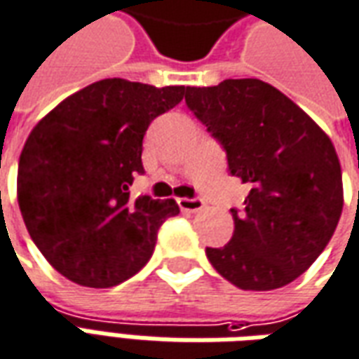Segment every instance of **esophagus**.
I'll return each instance as SVG.
<instances>
[{"label":"esophagus","mask_w":359,"mask_h":359,"mask_svg":"<svg viewBox=\"0 0 359 359\" xmlns=\"http://www.w3.org/2000/svg\"><path fill=\"white\" fill-rule=\"evenodd\" d=\"M177 202H179L180 210H184V212H200L204 208V202L198 198H179Z\"/></svg>","instance_id":"esophagus-1"}]
</instances>
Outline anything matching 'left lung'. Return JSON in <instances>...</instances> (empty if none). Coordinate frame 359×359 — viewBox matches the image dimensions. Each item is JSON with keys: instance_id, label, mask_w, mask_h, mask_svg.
Returning <instances> with one entry per match:
<instances>
[{"instance_id": "1", "label": "left lung", "mask_w": 359, "mask_h": 359, "mask_svg": "<svg viewBox=\"0 0 359 359\" xmlns=\"http://www.w3.org/2000/svg\"><path fill=\"white\" fill-rule=\"evenodd\" d=\"M188 109L223 145L233 177L249 182L235 231L205 257L241 290L293 282L325 250L344 205L337 149L292 99L260 79L188 87Z\"/></svg>"}]
</instances>
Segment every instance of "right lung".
I'll use <instances>...</instances> for the list:
<instances>
[{
	"instance_id": "add662e5",
	"label": "right lung",
	"mask_w": 359,
	"mask_h": 359,
	"mask_svg": "<svg viewBox=\"0 0 359 359\" xmlns=\"http://www.w3.org/2000/svg\"><path fill=\"white\" fill-rule=\"evenodd\" d=\"M187 89L102 79L32 128L19 157L17 200L34 245L67 280L112 287L151 258L161 223L179 205L132 200L130 187L144 172L145 130Z\"/></svg>"
}]
</instances>
